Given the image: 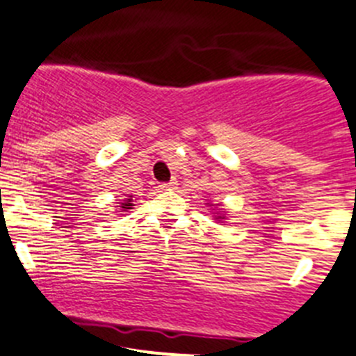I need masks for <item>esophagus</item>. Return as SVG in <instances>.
I'll return each instance as SVG.
<instances>
[{
  "instance_id": "esophagus-1",
  "label": "esophagus",
  "mask_w": 356,
  "mask_h": 356,
  "mask_svg": "<svg viewBox=\"0 0 356 356\" xmlns=\"http://www.w3.org/2000/svg\"><path fill=\"white\" fill-rule=\"evenodd\" d=\"M159 190H163V191L177 190V179H172L170 182H163V184H159Z\"/></svg>"
}]
</instances>
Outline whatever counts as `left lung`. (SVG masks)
Segmentation results:
<instances>
[{
  "mask_svg": "<svg viewBox=\"0 0 356 356\" xmlns=\"http://www.w3.org/2000/svg\"><path fill=\"white\" fill-rule=\"evenodd\" d=\"M214 220H218V222H220V220H225V216H223V211H218L216 216H214Z\"/></svg>",
  "mask_w": 356,
  "mask_h": 356,
  "instance_id": "left-lung-1",
  "label": "left lung"
}]
</instances>
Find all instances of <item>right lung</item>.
I'll list each match as a JSON object with an SVG mask.
<instances>
[{
  "mask_svg": "<svg viewBox=\"0 0 356 356\" xmlns=\"http://www.w3.org/2000/svg\"><path fill=\"white\" fill-rule=\"evenodd\" d=\"M131 202H133V198H126V200L122 202V204H120V206L118 207H122V211H126V209H133V204H131Z\"/></svg>",
  "mask_w": 356,
  "mask_h": 356,
  "instance_id": "right-lung-1",
  "label": "right lung"
}]
</instances>
